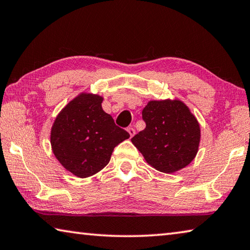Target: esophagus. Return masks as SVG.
<instances>
[{
  "mask_svg": "<svg viewBox=\"0 0 250 250\" xmlns=\"http://www.w3.org/2000/svg\"><path fill=\"white\" fill-rule=\"evenodd\" d=\"M126 131H128V132H129V134H130V137H131V138H132L133 135L135 134V130H134V128H132V126H129V128L126 129Z\"/></svg>",
  "mask_w": 250,
  "mask_h": 250,
  "instance_id": "obj_1",
  "label": "esophagus"
}]
</instances>
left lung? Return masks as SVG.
Wrapping results in <instances>:
<instances>
[{
  "label": "left lung",
  "mask_w": 250,
  "mask_h": 250,
  "mask_svg": "<svg viewBox=\"0 0 250 250\" xmlns=\"http://www.w3.org/2000/svg\"><path fill=\"white\" fill-rule=\"evenodd\" d=\"M146 129L131 139L146 163L163 173L188 167L196 156L201 129L181 100H151L142 110Z\"/></svg>",
  "instance_id": "left-lung-1"
}]
</instances>
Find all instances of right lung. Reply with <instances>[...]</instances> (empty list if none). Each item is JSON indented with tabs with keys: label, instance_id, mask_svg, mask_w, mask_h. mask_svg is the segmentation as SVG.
<instances>
[{
	"label": "right lung",
	"instance_id": "add662e5",
	"mask_svg": "<svg viewBox=\"0 0 250 250\" xmlns=\"http://www.w3.org/2000/svg\"><path fill=\"white\" fill-rule=\"evenodd\" d=\"M103 100L99 95L82 92L62 109L50 131L54 155L82 179L103 170L113 149L130 137L104 111Z\"/></svg>",
	"mask_w": 250,
	"mask_h": 250
}]
</instances>
